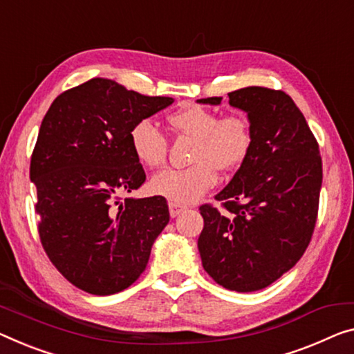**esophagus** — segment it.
Listing matches in <instances>:
<instances>
[{"label":"esophagus","instance_id":"34e87169","mask_svg":"<svg viewBox=\"0 0 354 354\" xmlns=\"http://www.w3.org/2000/svg\"><path fill=\"white\" fill-rule=\"evenodd\" d=\"M183 210H187V207H185V205L178 204V203H174V201H169V214H171L172 218H176V216L180 215Z\"/></svg>","mask_w":354,"mask_h":354}]
</instances>
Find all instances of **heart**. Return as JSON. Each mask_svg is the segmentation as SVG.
Listing matches in <instances>:
<instances>
[{
  "label": "heart",
  "instance_id": "heart-1",
  "mask_svg": "<svg viewBox=\"0 0 354 354\" xmlns=\"http://www.w3.org/2000/svg\"><path fill=\"white\" fill-rule=\"evenodd\" d=\"M178 134L194 139L193 165L185 169H166L150 180L155 194L178 204L199 199L216 182V169H237L250 153L253 144L252 124L242 113L221 117L212 109L188 106L169 118ZM129 142L145 167L158 169L166 161V139L150 120L136 123L129 133Z\"/></svg>",
  "mask_w": 354,
  "mask_h": 354
}]
</instances>
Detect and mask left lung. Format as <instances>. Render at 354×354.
<instances>
[{
    "label": "left lung",
    "mask_w": 354,
    "mask_h": 354,
    "mask_svg": "<svg viewBox=\"0 0 354 354\" xmlns=\"http://www.w3.org/2000/svg\"><path fill=\"white\" fill-rule=\"evenodd\" d=\"M247 112L253 144L231 182L215 196L226 214L201 205L203 268L231 291H258L295 266L308 247L323 182L318 142L285 91L247 86L227 93ZM221 104V97L198 100Z\"/></svg>",
    "instance_id": "obj_1"
}]
</instances>
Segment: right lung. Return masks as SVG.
<instances>
[{
	"instance_id": "add662e5",
	"label": "right lung",
	"mask_w": 354,
	"mask_h": 354,
	"mask_svg": "<svg viewBox=\"0 0 354 354\" xmlns=\"http://www.w3.org/2000/svg\"><path fill=\"white\" fill-rule=\"evenodd\" d=\"M174 102L95 77L48 107L31 156L39 237L64 279L90 295L127 290L169 223L162 196L124 198L145 182L129 133Z\"/></svg>"
}]
</instances>
